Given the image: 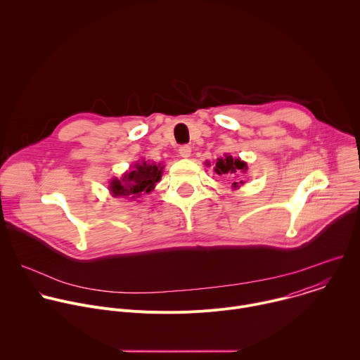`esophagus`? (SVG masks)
I'll list each match as a JSON object with an SVG mask.
<instances>
[{"label":"esophagus","instance_id":"34e87169","mask_svg":"<svg viewBox=\"0 0 360 360\" xmlns=\"http://www.w3.org/2000/svg\"><path fill=\"white\" fill-rule=\"evenodd\" d=\"M191 152H192V149H191L189 145H182V146L179 148V155H181L182 158H189V157H191Z\"/></svg>","mask_w":360,"mask_h":360}]
</instances>
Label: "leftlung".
<instances>
[{
    "label": "left lung",
    "instance_id": "1",
    "mask_svg": "<svg viewBox=\"0 0 360 360\" xmlns=\"http://www.w3.org/2000/svg\"><path fill=\"white\" fill-rule=\"evenodd\" d=\"M214 169H215V172L218 175H229V176H232L235 174L245 172L248 169V167H246V162L240 161L239 158H232L231 155H225L224 158H218ZM240 184H243V181L233 182L232 186L233 188H239Z\"/></svg>",
    "mask_w": 360,
    "mask_h": 360
}]
</instances>
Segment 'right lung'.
<instances>
[{"label":"right lung","mask_w":360,"mask_h":360,"mask_svg":"<svg viewBox=\"0 0 360 360\" xmlns=\"http://www.w3.org/2000/svg\"><path fill=\"white\" fill-rule=\"evenodd\" d=\"M164 167L161 164H149L146 161L136 162L121 179H112L110 191L114 196L136 198L142 193H149L161 181Z\"/></svg>","instance_id":"right-lung-1"}]
</instances>
